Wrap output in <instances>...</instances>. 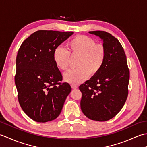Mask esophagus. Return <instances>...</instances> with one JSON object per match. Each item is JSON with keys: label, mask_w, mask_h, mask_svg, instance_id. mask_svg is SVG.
Returning a JSON list of instances; mask_svg holds the SVG:
<instances>
[{"label": "esophagus", "mask_w": 147, "mask_h": 147, "mask_svg": "<svg viewBox=\"0 0 147 147\" xmlns=\"http://www.w3.org/2000/svg\"><path fill=\"white\" fill-rule=\"evenodd\" d=\"M71 88L73 89H76L78 88V86L74 85H71Z\"/></svg>", "instance_id": "obj_1"}]
</instances>
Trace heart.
<instances>
[{
  "instance_id": "heart-1",
  "label": "heart",
  "mask_w": 147,
  "mask_h": 147,
  "mask_svg": "<svg viewBox=\"0 0 147 147\" xmlns=\"http://www.w3.org/2000/svg\"><path fill=\"white\" fill-rule=\"evenodd\" d=\"M69 51L61 46L55 47L53 59L58 68L66 70L69 67L70 54L79 55L78 68L68 71L64 74V80L72 85H78L85 81L89 75L94 76L101 70L106 57L105 47L96 44L95 40L85 35H78L67 43Z\"/></svg>"
}]
</instances>
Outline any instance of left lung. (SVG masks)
Returning a JSON list of instances; mask_svg holds the SVG:
<instances>
[{
	"label": "left lung",
	"mask_w": 147,
	"mask_h": 147,
	"mask_svg": "<svg viewBox=\"0 0 147 147\" xmlns=\"http://www.w3.org/2000/svg\"><path fill=\"white\" fill-rule=\"evenodd\" d=\"M88 33L101 39L106 57L101 70L79 86L81 109L90 119L106 121L116 115L125 104L129 71L125 52L117 38L103 31Z\"/></svg>",
	"instance_id": "obj_1"
}]
</instances>
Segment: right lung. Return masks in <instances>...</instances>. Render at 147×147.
<instances>
[{
    "label": "right lung",
    "mask_w": 147,
    "mask_h": 147,
    "mask_svg": "<svg viewBox=\"0 0 147 147\" xmlns=\"http://www.w3.org/2000/svg\"><path fill=\"white\" fill-rule=\"evenodd\" d=\"M73 32L39 30L24 40L16 57L15 84L25 114L38 123L57 118L71 91L53 59V52Z\"/></svg>",
    "instance_id": "1"
}]
</instances>
